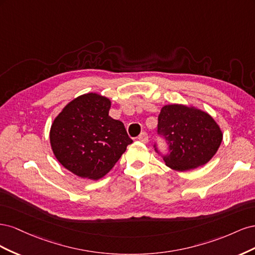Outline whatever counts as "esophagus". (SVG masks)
<instances>
[{
  "label": "esophagus",
  "mask_w": 255,
  "mask_h": 255,
  "mask_svg": "<svg viewBox=\"0 0 255 255\" xmlns=\"http://www.w3.org/2000/svg\"><path fill=\"white\" fill-rule=\"evenodd\" d=\"M138 140L139 141H141V142H148V140H149V136H148V134H146L145 132H142L139 136H138Z\"/></svg>",
  "instance_id": "esophagus-1"
}]
</instances>
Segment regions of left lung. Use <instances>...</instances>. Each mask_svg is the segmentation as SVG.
I'll return each instance as SVG.
<instances>
[{"instance_id": "8db88e82", "label": "left lung", "mask_w": 255, "mask_h": 255, "mask_svg": "<svg viewBox=\"0 0 255 255\" xmlns=\"http://www.w3.org/2000/svg\"><path fill=\"white\" fill-rule=\"evenodd\" d=\"M157 133L165 138L168 167L187 171L205 165L218 151L222 132L211 115L182 104L165 105L158 115ZM157 153V146L154 144Z\"/></svg>"}]
</instances>
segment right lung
<instances>
[{"mask_svg":"<svg viewBox=\"0 0 255 255\" xmlns=\"http://www.w3.org/2000/svg\"><path fill=\"white\" fill-rule=\"evenodd\" d=\"M110 109L109 98L90 92L69 102L54 119L53 153L75 175L101 179L133 142L125 125L110 117Z\"/></svg>","mask_w":255,"mask_h":255,"instance_id":"right-lung-1","label":"right lung"}]
</instances>
